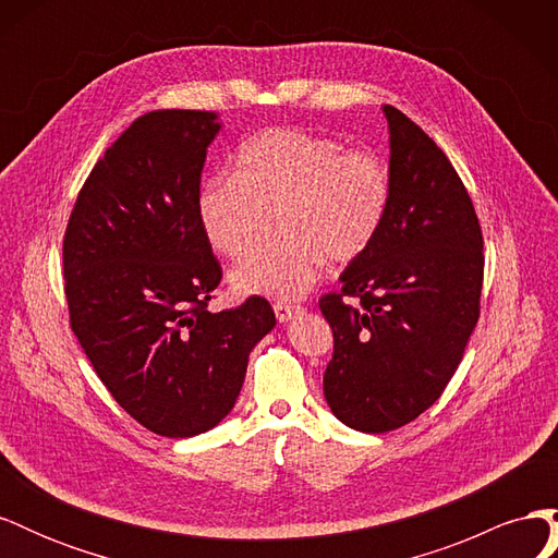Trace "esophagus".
<instances>
[{
	"mask_svg": "<svg viewBox=\"0 0 558 558\" xmlns=\"http://www.w3.org/2000/svg\"><path fill=\"white\" fill-rule=\"evenodd\" d=\"M300 305H291V302H275V314L279 324H286V320H291L295 314H300Z\"/></svg>",
	"mask_w": 558,
	"mask_h": 558,
	"instance_id": "34e87169",
	"label": "esophagus"
}]
</instances>
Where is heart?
I'll use <instances>...</instances> for the list:
<instances>
[{"label": "heart", "instance_id": "b5f03b06", "mask_svg": "<svg viewBox=\"0 0 558 558\" xmlns=\"http://www.w3.org/2000/svg\"><path fill=\"white\" fill-rule=\"evenodd\" d=\"M391 202V177L373 150L344 146L298 128H269L238 154L234 174L199 189L197 218L216 253L238 260L279 211V244L232 269L244 295L293 300L320 277L326 258L351 263L373 246Z\"/></svg>", "mask_w": 558, "mask_h": 558}]
</instances>
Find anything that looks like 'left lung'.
I'll return each instance as SVG.
<instances>
[{"mask_svg":"<svg viewBox=\"0 0 558 558\" xmlns=\"http://www.w3.org/2000/svg\"><path fill=\"white\" fill-rule=\"evenodd\" d=\"M384 226L320 298L335 351L324 375L332 414L388 433L442 396L480 318L484 242L461 177L428 134L391 105ZM344 296L357 300L347 306Z\"/></svg>","mask_w":558,"mask_h":558,"instance_id":"8db88e82","label":"left lung"}]
</instances>
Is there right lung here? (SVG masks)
<instances>
[{"label":"right lung","instance_id":"obj_1","mask_svg":"<svg viewBox=\"0 0 558 558\" xmlns=\"http://www.w3.org/2000/svg\"><path fill=\"white\" fill-rule=\"evenodd\" d=\"M218 113L140 116L83 183L62 244L72 330L116 402L150 433L193 437L230 414L269 302L209 312L221 265L197 218Z\"/></svg>","mask_w":558,"mask_h":558}]
</instances>
